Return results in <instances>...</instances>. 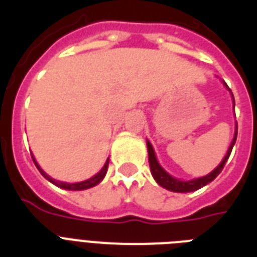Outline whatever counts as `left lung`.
I'll return each instance as SVG.
<instances>
[{"mask_svg": "<svg viewBox=\"0 0 257 257\" xmlns=\"http://www.w3.org/2000/svg\"><path fill=\"white\" fill-rule=\"evenodd\" d=\"M232 98H233V94H232ZM233 108H235V98H233ZM236 137H237V126H236L235 136H233V140H232L231 145H229V148H228L227 155H225V157L223 159V161L220 163V165H217V168H215L211 173H208V175L204 176V177L188 180V181H183V180L176 179V177L169 175L168 172H165L164 169H163V167L159 164V161H157L155 151H153V147L151 145L149 141H147V147H148V156H149V167H151V172H152L153 179L156 180V183L159 184V185H161L163 188H165V189H168V191H172V192L185 193V192L197 191V189H200V188H203L204 185H207L208 183L213 181V180L219 176L220 172L223 171L224 165H225V163H227L228 157H229V155H231L232 152V148H233V145H235L236 143Z\"/></svg>", "mask_w": 257, "mask_h": 257, "instance_id": "8db88e82", "label": "left lung"}]
</instances>
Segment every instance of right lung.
I'll use <instances>...</instances> for the list:
<instances>
[{"label": "right lung", "instance_id": "right-lung-1", "mask_svg": "<svg viewBox=\"0 0 257 257\" xmlns=\"http://www.w3.org/2000/svg\"><path fill=\"white\" fill-rule=\"evenodd\" d=\"M32 159H33L34 164H36V167H37V169L40 171V173H41L44 177H45L46 180H49L50 183L54 184V185H57V187L62 188V189H69V191H84V189H89V188L94 187V185H97V184H100L101 181H102V179L105 177V175H106V171H108V164H109V159L106 160V163H105V165L102 167V169H101L97 175H94L93 177H90V179L85 180V181H80V183H64V181H57V180L52 179L50 176H48L45 173V172L42 171L41 168H40V165L37 164V161L34 160V157L32 156Z\"/></svg>", "mask_w": 257, "mask_h": 257}]
</instances>
